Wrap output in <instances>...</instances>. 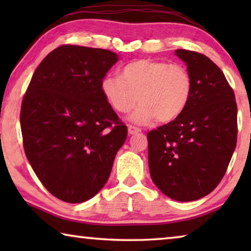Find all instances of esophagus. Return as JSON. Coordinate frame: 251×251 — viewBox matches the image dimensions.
I'll use <instances>...</instances> for the list:
<instances>
[{"label":"esophagus","instance_id":"1","mask_svg":"<svg viewBox=\"0 0 251 251\" xmlns=\"http://www.w3.org/2000/svg\"><path fill=\"white\" fill-rule=\"evenodd\" d=\"M141 131V128H138V127L133 126V125H128V133L131 134H136V133H139Z\"/></svg>","mask_w":251,"mask_h":251}]
</instances>
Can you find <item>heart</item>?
Listing matches in <instances>:
<instances>
[{"label": "heart", "instance_id": "1", "mask_svg": "<svg viewBox=\"0 0 251 251\" xmlns=\"http://www.w3.org/2000/svg\"><path fill=\"white\" fill-rule=\"evenodd\" d=\"M108 104L126 114L137 101L131 115L136 124H147L155 118L168 123L184 112L193 94V79L180 64L154 59H137L125 65L122 76L106 75L100 84Z\"/></svg>", "mask_w": 251, "mask_h": 251}]
</instances>
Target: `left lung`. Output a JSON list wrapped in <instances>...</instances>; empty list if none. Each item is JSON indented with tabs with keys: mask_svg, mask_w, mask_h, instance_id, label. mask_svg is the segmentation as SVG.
I'll list each match as a JSON object with an SVG mask.
<instances>
[{
	"mask_svg": "<svg viewBox=\"0 0 251 251\" xmlns=\"http://www.w3.org/2000/svg\"><path fill=\"white\" fill-rule=\"evenodd\" d=\"M193 79L187 107L168 124L148 131V165L154 184L178 201L210 194L226 173L237 144L235 93L205 55L177 50Z\"/></svg>",
	"mask_w": 251,
	"mask_h": 251,
	"instance_id": "8db88e82",
	"label": "left lung"
}]
</instances>
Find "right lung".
Wrapping results in <instances>:
<instances>
[{
    "label": "right lung",
    "mask_w": 251,
    "mask_h": 251,
    "mask_svg": "<svg viewBox=\"0 0 251 251\" xmlns=\"http://www.w3.org/2000/svg\"><path fill=\"white\" fill-rule=\"evenodd\" d=\"M117 61L108 50L58 46L25 92L20 115L25 155L45 188L63 201L94 197L127 137L100 87Z\"/></svg>",
    "instance_id": "right-lung-1"
}]
</instances>
